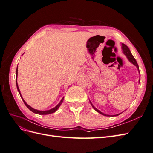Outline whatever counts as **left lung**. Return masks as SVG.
<instances>
[{"mask_svg": "<svg viewBox=\"0 0 153 153\" xmlns=\"http://www.w3.org/2000/svg\"><path fill=\"white\" fill-rule=\"evenodd\" d=\"M122 50H123V53L126 55V57H127V59H128V61L130 62L131 63H132L133 65H135L137 68V69H138V72H139V73H140V71H139V67H138V64H137V61H136V60H135V59L134 58V57L133 56V55L131 54V52H130V50L129 49V48L127 47V46L125 45V44H124V43H122ZM140 78H139V82H140ZM89 101H90V103H91V105H92V108H93L97 112H98V113H100V114H102V115H105V116H117V115H120L121 114V113H123V112H121V113H119V114H116V115H106V114H103V112H101V111H100L99 110H98L97 109L95 106L92 105V103L91 102V101L89 100Z\"/></svg>", "mask_w": 153, "mask_h": 153, "instance_id": "obj_1", "label": "left lung"}]
</instances>
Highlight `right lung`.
<instances>
[{
    "label": "right lung",
    "instance_id": "1",
    "mask_svg": "<svg viewBox=\"0 0 153 153\" xmlns=\"http://www.w3.org/2000/svg\"><path fill=\"white\" fill-rule=\"evenodd\" d=\"M17 76H18V66H17V68H16V87H17V89H18V92H19V94L21 96V98L23 100V101H24V104L25 105V106H27V108H28L30 111H32V112H34L35 114H39V115H47V114H52V113H54L55 112H56V111L58 110V108H59V106L61 105L62 101L64 100V97L62 98V100H61V101H60L59 103L57 105L55 106L54 108L50 109V110H45V111H42V110H36V109H34L32 107H31L30 106H29L28 104H27L25 101H24V100L23 99L22 96L21 95V93H20V91L19 89V87H18V83H17Z\"/></svg>",
    "mask_w": 153,
    "mask_h": 153
}]
</instances>
